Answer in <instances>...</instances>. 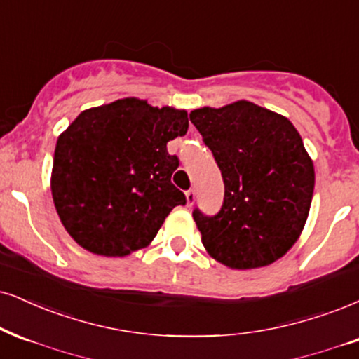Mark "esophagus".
<instances>
[{
	"mask_svg": "<svg viewBox=\"0 0 359 359\" xmlns=\"http://www.w3.org/2000/svg\"><path fill=\"white\" fill-rule=\"evenodd\" d=\"M184 196H187V203L188 206H191L194 200H196V193H194V189H188L187 193H184Z\"/></svg>",
	"mask_w": 359,
	"mask_h": 359,
	"instance_id": "obj_1",
	"label": "esophagus"
}]
</instances>
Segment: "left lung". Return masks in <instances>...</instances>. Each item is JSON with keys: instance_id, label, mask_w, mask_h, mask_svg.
Wrapping results in <instances>:
<instances>
[{"instance_id": "1", "label": "left lung", "mask_w": 359, "mask_h": 359, "mask_svg": "<svg viewBox=\"0 0 359 359\" xmlns=\"http://www.w3.org/2000/svg\"><path fill=\"white\" fill-rule=\"evenodd\" d=\"M189 119L224 181L219 213L193 218L208 255L231 269L274 263L302 234L315 189V166L290 119L240 100L193 109Z\"/></svg>"}]
</instances>
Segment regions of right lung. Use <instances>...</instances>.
I'll use <instances>...</instances> for the list:
<instances>
[{
    "mask_svg": "<svg viewBox=\"0 0 359 359\" xmlns=\"http://www.w3.org/2000/svg\"><path fill=\"white\" fill-rule=\"evenodd\" d=\"M188 113L123 98L85 109L56 141L51 194L69 236L90 253L128 256L154 240L187 198L171 183Z\"/></svg>",
    "mask_w": 359,
    "mask_h": 359,
    "instance_id": "add662e5",
    "label": "right lung"
}]
</instances>
